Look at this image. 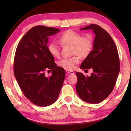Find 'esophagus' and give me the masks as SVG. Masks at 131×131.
<instances>
[{
  "instance_id": "obj_1",
  "label": "esophagus",
  "mask_w": 131,
  "mask_h": 131,
  "mask_svg": "<svg viewBox=\"0 0 131 131\" xmlns=\"http://www.w3.org/2000/svg\"><path fill=\"white\" fill-rule=\"evenodd\" d=\"M66 72H67L68 73H69L71 74H73L74 73L73 71H72V70H66Z\"/></svg>"
}]
</instances>
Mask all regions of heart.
Masks as SVG:
<instances>
[{"label":"heart","instance_id":"heart-1","mask_svg":"<svg viewBox=\"0 0 131 131\" xmlns=\"http://www.w3.org/2000/svg\"><path fill=\"white\" fill-rule=\"evenodd\" d=\"M58 40L63 45L72 46V54H76L69 58H64L58 62V65L67 70L76 68L80 62L79 56L85 58L91 52L93 48V40L91 35L83 36L79 33L72 30H66L58 37ZM48 52L52 57L58 58L60 55V51L55 43L51 42L47 46Z\"/></svg>","mask_w":131,"mask_h":131}]
</instances>
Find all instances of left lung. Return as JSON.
Masks as SVG:
<instances>
[{
    "label": "left lung",
    "mask_w": 131,
    "mask_h": 131,
    "mask_svg": "<svg viewBox=\"0 0 131 131\" xmlns=\"http://www.w3.org/2000/svg\"><path fill=\"white\" fill-rule=\"evenodd\" d=\"M92 29L95 40L91 52L81 63L80 68L92 69L91 76L76 72L77 83L76 89L82 100L89 103L103 101L113 90L119 73L120 63L118 50L107 32L96 24L81 29Z\"/></svg>",
    "instance_id": "obj_1"
}]
</instances>
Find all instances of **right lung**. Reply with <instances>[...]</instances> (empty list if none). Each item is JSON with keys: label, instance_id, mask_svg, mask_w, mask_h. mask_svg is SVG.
Here are the masks:
<instances>
[{"label": "right lung", "instance_id": "1", "mask_svg": "<svg viewBox=\"0 0 131 131\" xmlns=\"http://www.w3.org/2000/svg\"><path fill=\"white\" fill-rule=\"evenodd\" d=\"M61 31L41 25L31 28L18 44L14 60V73L23 94L39 106L52 105L57 100L63 85L65 72L57 66L48 52V37ZM52 70L50 78L45 72Z\"/></svg>", "mask_w": 131, "mask_h": 131}]
</instances>
